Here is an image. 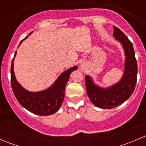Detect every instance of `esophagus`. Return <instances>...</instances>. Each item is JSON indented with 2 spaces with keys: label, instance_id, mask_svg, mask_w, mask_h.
I'll return each mask as SVG.
<instances>
[{
  "label": "esophagus",
  "instance_id": "obj_1",
  "mask_svg": "<svg viewBox=\"0 0 146 146\" xmlns=\"http://www.w3.org/2000/svg\"><path fill=\"white\" fill-rule=\"evenodd\" d=\"M82 66H83V65H82Z\"/></svg>",
  "mask_w": 146,
  "mask_h": 146
}]
</instances>
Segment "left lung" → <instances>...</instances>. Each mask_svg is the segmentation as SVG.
<instances>
[{"instance_id": "8db88e82", "label": "left lung", "mask_w": 146, "mask_h": 146, "mask_svg": "<svg viewBox=\"0 0 146 146\" xmlns=\"http://www.w3.org/2000/svg\"><path fill=\"white\" fill-rule=\"evenodd\" d=\"M113 27L114 38L121 43L126 56L123 77L115 85L107 88L95 85L89 76L85 77L88 98L94 105L102 109L114 108L127 100L133 94L137 81L138 66L133 44L121 30Z\"/></svg>"}]
</instances>
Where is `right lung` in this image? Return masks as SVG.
Segmentation results:
<instances>
[{
    "label": "right lung",
    "mask_w": 146,
    "mask_h": 146,
    "mask_svg": "<svg viewBox=\"0 0 146 146\" xmlns=\"http://www.w3.org/2000/svg\"><path fill=\"white\" fill-rule=\"evenodd\" d=\"M23 40L20 42L19 46ZM16 54L17 51L15 53L14 58ZM14 58L10 68V81L12 89L19 103L28 111L36 115L48 116L58 111L64 102L66 85L68 81L70 74L78 68L77 66H73L61 73L56 82L48 89L41 92H32L24 89L16 80L13 70Z\"/></svg>",
    "instance_id": "1"
}]
</instances>
